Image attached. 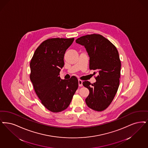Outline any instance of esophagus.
I'll return each mask as SVG.
<instances>
[{
	"label": "esophagus",
	"instance_id": "esophagus-1",
	"mask_svg": "<svg viewBox=\"0 0 148 148\" xmlns=\"http://www.w3.org/2000/svg\"><path fill=\"white\" fill-rule=\"evenodd\" d=\"M78 84H79V86H83V81L81 80H78Z\"/></svg>",
	"mask_w": 148,
	"mask_h": 148
}]
</instances>
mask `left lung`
I'll return each mask as SVG.
<instances>
[{"instance_id":"8db88e82","label":"left lung","mask_w":148,"mask_h":148,"mask_svg":"<svg viewBox=\"0 0 148 148\" xmlns=\"http://www.w3.org/2000/svg\"><path fill=\"white\" fill-rule=\"evenodd\" d=\"M75 41L86 48L90 57V69L99 73L95 77L96 83H83L90 91L86 103L93 110L102 111L111 103L119 85L121 63L118 51L113 43L100 34L83 36Z\"/></svg>"}]
</instances>
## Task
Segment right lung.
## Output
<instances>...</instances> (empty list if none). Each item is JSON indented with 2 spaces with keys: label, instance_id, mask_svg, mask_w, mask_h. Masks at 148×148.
I'll return each instance as SVG.
<instances>
[{
  "label": "right lung",
  "instance_id": "right-lung-1",
  "mask_svg": "<svg viewBox=\"0 0 148 148\" xmlns=\"http://www.w3.org/2000/svg\"><path fill=\"white\" fill-rule=\"evenodd\" d=\"M74 38H52L42 42L30 62V78L42 105L52 112H59L69 106L78 88L77 77L60 79L59 72L64 65L66 50Z\"/></svg>",
  "mask_w": 148,
  "mask_h": 148
}]
</instances>
